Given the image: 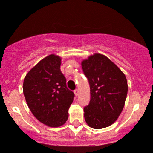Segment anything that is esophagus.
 I'll return each mask as SVG.
<instances>
[{"label":"esophagus","mask_w":153,"mask_h":153,"mask_svg":"<svg viewBox=\"0 0 153 153\" xmlns=\"http://www.w3.org/2000/svg\"><path fill=\"white\" fill-rule=\"evenodd\" d=\"M78 93H79V91H78V89H75V90H74V94H75L76 96L78 95Z\"/></svg>","instance_id":"34e87169"}]
</instances>
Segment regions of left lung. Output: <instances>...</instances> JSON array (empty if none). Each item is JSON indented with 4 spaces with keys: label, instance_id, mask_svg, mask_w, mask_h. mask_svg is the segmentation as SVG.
<instances>
[{
    "label": "left lung",
    "instance_id": "left-lung-1",
    "mask_svg": "<svg viewBox=\"0 0 153 153\" xmlns=\"http://www.w3.org/2000/svg\"><path fill=\"white\" fill-rule=\"evenodd\" d=\"M90 86V101L84 117L91 128L101 129L113 124L121 113L128 93L122 71L105 56L94 54L82 62Z\"/></svg>",
    "mask_w": 153,
    "mask_h": 153
}]
</instances>
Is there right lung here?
I'll use <instances>...</instances> for the list:
<instances>
[{
  "label": "right lung",
  "instance_id": "obj_1",
  "mask_svg": "<svg viewBox=\"0 0 153 153\" xmlns=\"http://www.w3.org/2000/svg\"><path fill=\"white\" fill-rule=\"evenodd\" d=\"M61 59L50 55L25 76L23 93L29 109L43 124L59 127L66 123L74 93L68 89L60 70Z\"/></svg>",
  "mask_w": 153,
  "mask_h": 153
}]
</instances>
